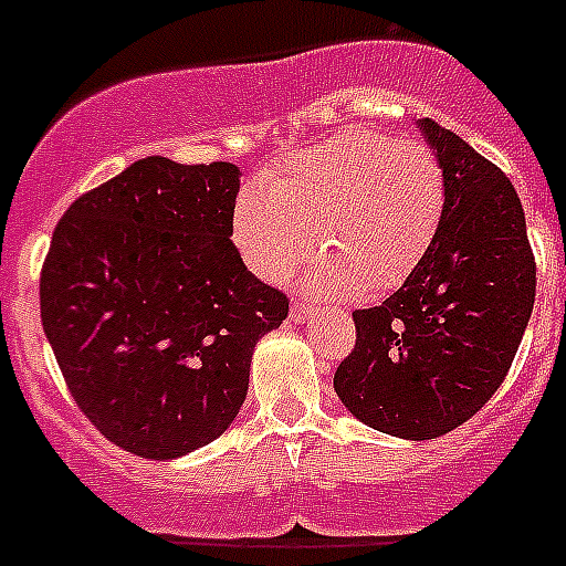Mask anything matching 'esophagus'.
Returning <instances> with one entry per match:
<instances>
[{
    "mask_svg": "<svg viewBox=\"0 0 566 566\" xmlns=\"http://www.w3.org/2000/svg\"><path fill=\"white\" fill-rule=\"evenodd\" d=\"M319 308L317 306H308V303H303V300H292V308H289V317L294 319V323H303V319H308L312 314H317Z\"/></svg>",
    "mask_w": 566,
    "mask_h": 566,
    "instance_id": "obj_1",
    "label": "esophagus"
}]
</instances>
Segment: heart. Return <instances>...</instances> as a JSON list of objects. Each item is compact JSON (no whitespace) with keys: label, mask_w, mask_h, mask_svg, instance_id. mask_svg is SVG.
I'll return each mask as SVG.
<instances>
[{"label":"heart","mask_w":566,"mask_h":566,"mask_svg":"<svg viewBox=\"0 0 566 566\" xmlns=\"http://www.w3.org/2000/svg\"><path fill=\"white\" fill-rule=\"evenodd\" d=\"M444 209L448 175L428 144L354 127L243 189L232 240L258 277L280 283L308 258L317 234L326 252L308 272L314 292H391L431 252Z\"/></svg>","instance_id":"b5f03b06"}]
</instances>
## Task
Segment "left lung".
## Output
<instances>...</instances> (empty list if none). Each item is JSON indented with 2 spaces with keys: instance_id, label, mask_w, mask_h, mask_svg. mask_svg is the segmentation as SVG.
Returning <instances> with one entry per match:
<instances>
[{
  "instance_id": "left-lung-1",
  "label": "left lung",
  "mask_w": 566,
  "mask_h": 566,
  "mask_svg": "<svg viewBox=\"0 0 566 566\" xmlns=\"http://www.w3.org/2000/svg\"><path fill=\"white\" fill-rule=\"evenodd\" d=\"M419 129L448 175L442 229L391 297L354 312L357 345L334 374L359 422L413 442L484 408L536 300V258L507 175L431 118Z\"/></svg>"
}]
</instances>
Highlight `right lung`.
I'll return each instance as SVG.
<instances>
[{
	"label": "right lung",
	"mask_w": 566,
	"mask_h": 566,
	"mask_svg": "<svg viewBox=\"0 0 566 566\" xmlns=\"http://www.w3.org/2000/svg\"><path fill=\"white\" fill-rule=\"evenodd\" d=\"M234 164L149 155L70 203L44 258L42 326L84 417L142 459L227 431L258 339L289 314L232 238Z\"/></svg>",
	"instance_id": "1"
}]
</instances>
